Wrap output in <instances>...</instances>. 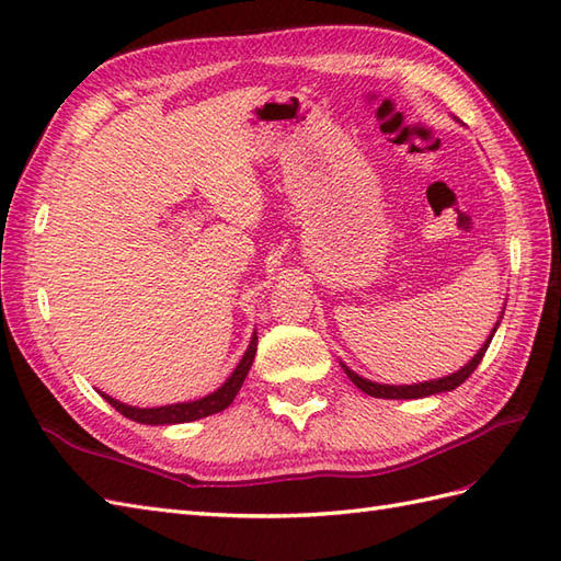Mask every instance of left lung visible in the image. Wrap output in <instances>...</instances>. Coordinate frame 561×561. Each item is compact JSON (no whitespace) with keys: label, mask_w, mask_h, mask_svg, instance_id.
Segmentation results:
<instances>
[{"label":"left lung","mask_w":561,"mask_h":561,"mask_svg":"<svg viewBox=\"0 0 561 561\" xmlns=\"http://www.w3.org/2000/svg\"><path fill=\"white\" fill-rule=\"evenodd\" d=\"M497 328H500V322L494 324L490 336H488V342H485L483 346H480L478 354H476L471 360H468L461 370L451 373V375H447V377H439V380L419 382V385H380V382L366 380V377L356 375L354 370H348V368L344 366V363H342V368H344V373L348 375V380L354 382V385L360 389V392H366V394L377 397V399H421V397L439 394V392H451V389H457L459 385H463V382L468 380V377H471V373L478 368V363L483 360L485 351H488V346H490V342H492L494 332H497Z\"/></svg>","instance_id":"left-lung-1"}]
</instances>
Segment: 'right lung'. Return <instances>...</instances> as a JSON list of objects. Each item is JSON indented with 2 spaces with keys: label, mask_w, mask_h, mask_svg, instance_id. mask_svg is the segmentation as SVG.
<instances>
[{
  "label": "right lung",
  "mask_w": 561,
  "mask_h": 561,
  "mask_svg": "<svg viewBox=\"0 0 561 561\" xmlns=\"http://www.w3.org/2000/svg\"><path fill=\"white\" fill-rule=\"evenodd\" d=\"M255 351H257V336L253 334V340L245 348L243 358L239 360L237 370L229 375V380L221 385L217 392L207 394L203 399H195V401H184V403H172V407H158V409H136V407H128V403L116 401L107 394H102L104 401H110L112 407L119 411L126 419H131L136 423H146V425H172V423H188V421H198L205 419V415H213L225 411L229 403L233 401V397L239 394V389L245 380V375H249L251 366H253V358H255Z\"/></svg>",
  "instance_id": "add662e5"
}]
</instances>
